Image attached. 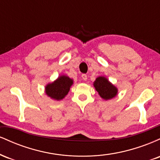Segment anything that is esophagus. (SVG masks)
Returning <instances> with one entry per match:
<instances>
[{"instance_id":"34e87169","label":"esophagus","mask_w":160,"mask_h":160,"mask_svg":"<svg viewBox=\"0 0 160 160\" xmlns=\"http://www.w3.org/2000/svg\"><path fill=\"white\" fill-rule=\"evenodd\" d=\"M81 77H82V80H87V75H86V74H82Z\"/></svg>"}]
</instances>
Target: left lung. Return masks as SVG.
<instances>
[{
  "mask_svg": "<svg viewBox=\"0 0 160 160\" xmlns=\"http://www.w3.org/2000/svg\"><path fill=\"white\" fill-rule=\"evenodd\" d=\"M94 86L102 98L108 100L117 94V89L104 77H98L94 82Z\"/></svg>",
  "mask_w": 160,
  "mask_h": 160,
  "instance_id": "8db88e82",
  "label": "left lung"
}]
</instances>
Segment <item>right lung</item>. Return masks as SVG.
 I'll list each match as a JSON object with an SVG mask.
<instances>
[{"label":"right lung","instance_id":"right-lung-1","mask_svg":"<svg viewBox=\"0 0 160 160\" xmlns=\"http://www.w3.org/2000/svg\"><path fill=\"white\" fill-rule=\"evenodd\" d=\"M72 84L73 80L67 76H61L46 86V94L55 100H62L68 94Z\"/></svg>","mask_w":160,"mask_h":160}]
</instances>
